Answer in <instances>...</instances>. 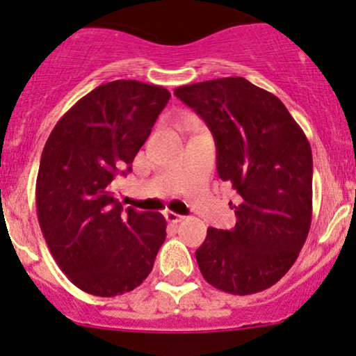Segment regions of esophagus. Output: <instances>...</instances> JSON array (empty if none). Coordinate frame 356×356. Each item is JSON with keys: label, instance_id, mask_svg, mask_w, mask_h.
<instances>
[{"label": "esophagus", "instance_id": "1", "mask_svg": "<svg viewBox=\"0 0 356 356\" xmlns=\"http://www.w3.org/2000/svg\"><path fill=\"white\" fill-rule=\"evenodd\" d=\"M166 220L170 223H179L185 220V217H183V215L175 213V211H166Z\"/></svg>", "mask_w": 356, "mask_h": 356}]
</instances>
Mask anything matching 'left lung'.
Returning a JSON list of instances; mask_svg holds the SVG:
<instances>
[{"label":"left lung","instance_id":"8db88e82","mask_svg":"<svg viewBox=\"0 0 356 356\" xmlns=\"http://www.w3.org/2000/svg\"><path fill=\"white\" fill-rule=\"evenodd\" d=\"M175 95L210 127L218 177L242 198L234 229L207 230L195 252L200 273L225 293H261L293 267L309 232V141L284 104L243 77L181 86Z\"/></svg>","mask_w":356,"mask_h":356}]
</instances>
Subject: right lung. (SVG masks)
I'll return each instance as SVG.
<instances>
[{
    "label": "right lung",
    "mask_w": 356,
    "mask_h": 356,
    "mask_svg": "<svg viewBox=\"0 0 356 356\" xmlns=\"http://www.w3.org/2000/svg\"><path fill=\"white\" fill-rule=\"evenodd\" d=\"M170 97L145 82L102 83L60 118L43 147L35 190L40 229L60 269L94 296L138 287L166 238L165 217L122 209L113 181L129 173Z\"/></svg>",
    "instance_id": "obj_1"
}]
</instances>
